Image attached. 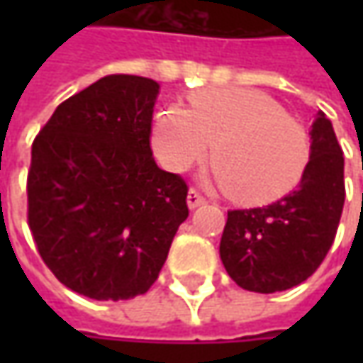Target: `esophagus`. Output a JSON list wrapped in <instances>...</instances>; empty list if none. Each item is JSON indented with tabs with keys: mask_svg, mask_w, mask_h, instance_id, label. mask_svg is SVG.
<instances>
[{
	"mask_svg": "<svg viewBox=\"0 0 363 363\" xmlns=\"http://www.w3.org/2000/svg\"><path fill=\"white\" fill-rule=\"evenodd\" d=\"M203 202H206V198H203L202 194H200V189L189 188V191H188V206H189V208H198V206H202Z\"/></svg>",
	"mask_w": 363,
	"mask_h": 363,
	"instance_id": "1",
	"label": "esophagus"
}]
</instances>
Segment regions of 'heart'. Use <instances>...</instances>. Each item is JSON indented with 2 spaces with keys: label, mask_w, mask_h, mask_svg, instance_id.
Listing matches in <instances>:
<instances>
[{
  "label": "heart",
  "mask_w": 363,
  "mask_h": 363,
  "mask_svg": "<svg viewBox=\"0 0 363 363\" xmlns=\"http://www.w3.org/2000/svg\"><path fill=\"white\" fill-rule=\"evenodd\" d=\"M214 177L240 203L281 198L301 179L311 155L309 135L271 96L248 89L196 92L189 111L167 106L153 125V149L169 172L208 155Z\"/></svg>",
  "instance_id": "b5f03b06"
}]
</instances>
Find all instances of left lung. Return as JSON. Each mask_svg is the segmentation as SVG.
Masks as SVG:
<instances>
[{"label":"left lung","instance_id":"obj_1","mask_svg":"<svg viewBox=\"0 0 363 363\" xmlns=\"http://www.w3.org/2000/svg\"><path fill=\"white\" fill-rule=\"evenodd\" d=\"M343 202V151L319 111L299 186L269 206L228 212L220 240L224 269L255 293H279L307 281L335 240Z\"/></svg>","mask_w":363,"mask_h":363}]
</instances>
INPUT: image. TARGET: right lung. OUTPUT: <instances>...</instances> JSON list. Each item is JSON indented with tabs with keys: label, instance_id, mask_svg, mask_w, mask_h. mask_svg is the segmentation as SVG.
Returning <instances> with one entry per match:
<instances>
[{
	"label": "right lung",
	"instance_id": "right-lung-1",
	"mask_svg": "<svg viewBox=\"0 0 363 363\" xmlns=\"http://www.w3.org/2000/svg\"><path fill=\"white\" fill-rule=\"evenodd\" d=\"M160 84L108 74L58 105L32 143L28 226L64 286L131 299L160 277L188 184L157 167L151 121Z\"/></svg>",
	"mask_w": 363,
	"mask_h": 363
}]
</instances>
